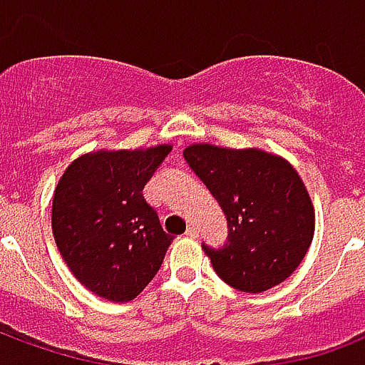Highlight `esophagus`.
<instances>
[{"mask_svg": "<svg viewBox=\"0 0 365 365\" xmlns=\"http://www.w3.org/2000/svg\"><path fill=\"white\" fill-rule=\"evenodd\" d=\"M185 237H190V238H197L199 237V232H197V229H195V227H187V230H185Z\"/></svg>", "mask_w": 365, "mask_h": 365, "instance_id": "1", "label": "esophagus"}]
</instances>
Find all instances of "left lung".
Returning <instances> with one entry per match:
<instances>
[{
	"mask_svg": "<svg viewBox=\"0 0 365 365\" xmlns=\"http://www.w3.org/2000/svg\"><path fill=\"white\" fill-rule=\"evenodd\" d=\"M183 158L227 217V245H203L217 275L246 293L285 282L305 258L314 232L313 203L295 168L258 148L213 144H191Z\"/></svg>",
	"mask_w": 365,
	"mask_h": 365,
	"instance_id": "left-lung-1",
	"label": "left lung"
}]
</instances>
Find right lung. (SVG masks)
<instances>
[{"label": "right lung", "mask_w": 365, "mask_h": 365, "mask_svg": "<svg viewBox=\"0 0 365 365\" xmlns=\"http://www.w3.org/2000/svg\"><path fill=\"white\" fill-rule=\"evenodd\" d=\"M172 146L97 150L74 160L52 199V235L76 279L125 303L152 282L174 237L146 203L144 185Z\"/></svg>", "instance_id": "add662e5"}]
</instances>
